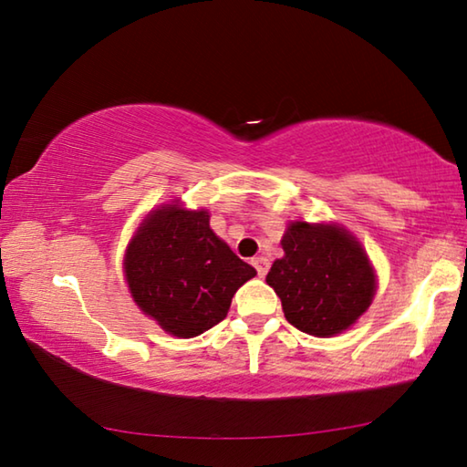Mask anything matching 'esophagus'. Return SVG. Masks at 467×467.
<instances>
[{
	"instance_id": "1",
	"label": "esophagus",
	"mask_w": 467,
	"mask_h": 467,
	"mask_svg": "<svg viewBox=\"0 0 467 467\" xmlns=\"http://www.w3.org/2000/svg\"><path fill=\"white\" fill-rule=\"evenodd\" d=\"M251 264H253V267H255L259 278H265L267 270H270V259H267V257H253Z\"/></svg>"
}]
</instances>
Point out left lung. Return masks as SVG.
Returning <instances> with one entry per match:
<instances>
[{"label":"left lung","instance_id":"left-lung-1","mask_svg":"<svg viewBox=\"0 0 467 467\" xmlns=\"http://www.w3.org/2000/svg\"><path fill=\"white\" fill-rule=\"evenodd\" d=\"M282 249L265 282L280 296L290 326L329 337L357 323L373 303L375 270L346 228L290 223Z\"/></svg>","mask_w":467,"mask_h":467}]
</instances>
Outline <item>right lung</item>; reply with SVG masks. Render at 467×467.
<instances>
[{
  "mask_svg": "<svg viewBox=\"0 0 467 467\" xmlns=\"http://www.w3.org/2000/svg\"><path fill=\"white\" fill-rule=\"evenodd\" d=\"M123 272L141 313L177 337L218 326L234 292L257 274L214 234L208 212L179 203L144 218L125 251Z\"/></svg>",
  "mask_w": 467,
  "mask_h": 467,
  "instance_id": "right-lung-1",
  "label": "right lung"
}]
</instances>
